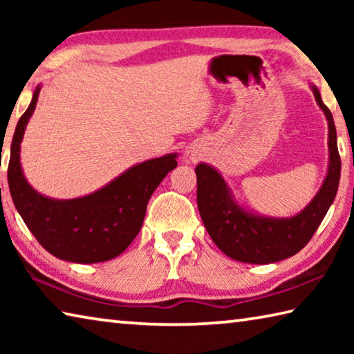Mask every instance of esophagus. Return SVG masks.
Here are the masks:
<instances>
[{"mask_svg": "<svg viewBox=\"0 0 354 354\" xmlns=\"http://www.w3.org/2000/svg\"><path fill=\"white\" fill-rule=\"evenodd\" d=\"M184 158H185V160H187V162H196V160L200 159L198 149H195L194 147H187V148H185V151H184Z\"/></svg>", "mask_w": 354, "mask_h": 354, "instance_id": "34e87169", "label": "esophagus"}]
</instances>
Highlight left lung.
I'll return each instance as SVG.
<instances>
[{
    "label": "left lung",
    "instance_id": "1",
    "mask_svg": "<svg viewBox=\"0 0 354 354\" xmlns=\"http://www.w3.org/2000/svg\"><path fill=\"white\" fill-rule=\"evenodd\" d=\"M310 88L328 120L329 164L320 190L301 212L278 218L245 211L214 167L196 165V203L201 220L214 243L232 259L247 263H272L297 254L306 247L333 205L340 179L337 136L333 113L323 104L319 88L315 86Z\"/></svg>",
    "mask_w": 354,
    "mask_h": 354
}]
</instances>
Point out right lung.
Here are the masks:
<instances>
[{"label":"right lung","mask_w":354,"mask_h":354,"mask_svg":"<svg viewBox=\"0 0 354 354\" xmlns=\"http://www.w3.org/2000/svg\"><path fill=\"white\" fill-rule=\"evenodd\" d=\"M40 93L17 123L10 145L8 181L12 201L29 231L57 259L97 263L113 259L139 234L147 205L160 181L178 165L176 153L136 164L91 195L55 200L26 181L20 164V143Z\"/></svg>","instance_id":"1"}]
</instances>
